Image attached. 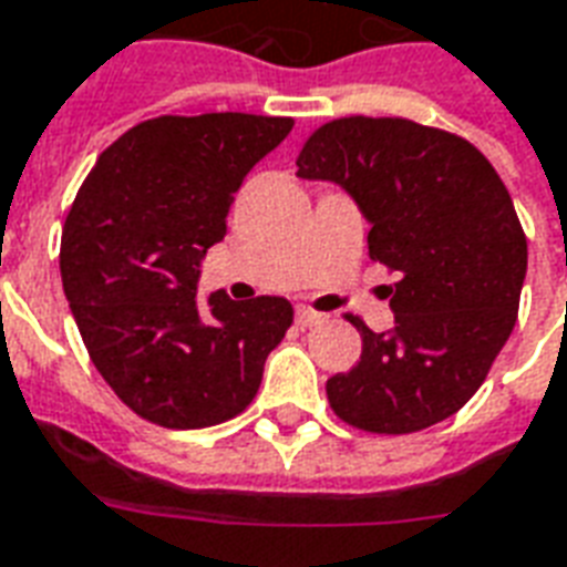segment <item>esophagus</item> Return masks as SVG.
I'll list each match as a JSON object with an SVG mask.
<instances>
[{
    "label": "esophagus",
    "mask_w": 567,
    "mask_h": 567,
    "mask_svg": "<svg viewBox=\"0 0 567 567\" xmlns=\"http://www.w3.org/2000/svg\"><path fill=\"white\" fill-rule=\"evenodd\" d=\"M321 321H324V316L316 312V309H309V306H300V309H297V324L300 327H316L321 324Z\"/></svg>",
    "instance_id": "34e87169"
}]
</instances>
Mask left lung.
Wrapping results in <instances>:
<instances>
[{
  "label": "left lung",
  "instance_id": "left-lung-1",
  "mask_svg": "<svg viewBox=\"0 0 567 567\" xmlns=\"http://www.w3.org/2000/svg\"><path fill=\"white\" fill-rule=\"evenodd\" d=\"M297 177L330 179L369 219V258L400 272L396 327L363 339L360 360L327 381L354 430L421 433L463 409L517 324L526 234L486 155L460 134L402 116H342L309 134Z\"/></svg>",
  "mask_w": 567,
  "mask_h": 567
}]
</instances>
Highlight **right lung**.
Instances as JSON below:
<instances>
[{
    "label": "right lung",
    "instance_id": "obj_1",
    "mask_svg": "<svg viewBox=\"0 0 567 567\" xmlns=\"http://www.w3.org/2000/svg\"><path fill=\"white\" fill-rule=\"evenodd\" d=\"M291 116H155L116 137L62 225V288L90 360L137 417L204 430L246 412L295 321L285 297L198 306L200 258Z\"/></svg>",
    "mask_w": 567,
    "mask_h": 567
}]
</instances>
